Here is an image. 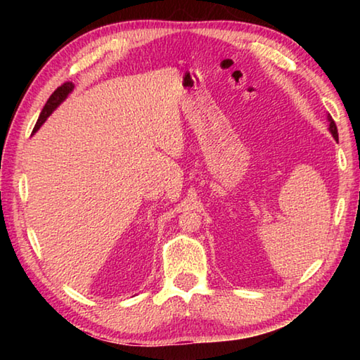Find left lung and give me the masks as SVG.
<instances>
[{
    "instance_id": "left-lung-1",
    "label": "left lung",
    "mask_w": 360,
    "mask_h": 360,
    "mask_svg": "<svg viewBox=\"0 0 360 360\" xmlns=\"http://www.w3.org/2000/svg\"><path fill=\"white\" fill-rule=\"evenodd\" d=\"M327 120H328V124H330V125H328V131L332 133V136H333L335 139H338V130H337V125H335V122H333V119H332V115H330V114L327 115Z\"/></svg>"
}]
</instances>
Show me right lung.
Returning <instances> with one entry per match:
<instances>
[{"mask_svg":"<svg viewBox=\"0 0 360 360\" xmlns=\"http://www.w3.org/2000/svg\"><path fill=\"white\" fill-rule=\"evenodd\" d=\"M72 90H75V84H72V82H65L63 85H60V87L56 90V92L51 95V98L47 100L44 108H42V111L39 114V119H38V122H36V125H34V129H33V133L38 131L41 129V125L47 120L49 115H51L53 111H56V109L60 105H62V103L66 98H68V95L72 92Z\"/></svg>","mask_w":360,"mask_h":360,"instance_id":"right-lung-1","label":"right lung"}]
</instances>
